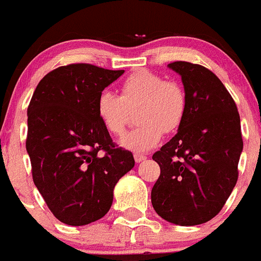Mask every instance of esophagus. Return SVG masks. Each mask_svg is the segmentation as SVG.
Masks as SVG:
<instances>
[{
    "label": "esophagus",
    "mask_w": 261,
    "mask_h": 261,
    "mask_svg": "<svg viewBox=\"0 0 261 261\" xmlns=\"http://www.w3.org/2000/svg\"><path fill=\"white\" fill-rule=\"evenodd\" d=\"M147 159V156H144V154H141V153H136L134 154V161L137 162V164H139V162L144 161V160Z\"/></svg>",
    "instance_id": "obj_1"
}]
</instances>
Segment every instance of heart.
<instances>
[{
    "mask_svg": "<svg viewBox=\"0 0 261 261\" xmlns=\"http://www.w3.org/2000/svg\"><path fill=\"white\" fill-rule=\"evenodd\" d=\"M137 107L139 125L125 133L119 144L141 153L154 148L164 137V130L172 132L181 124L187 112V95L179 82L167 81L148 69H139L124 79L120 95L105 90L96 101L102 125L114 136L124 132L129 109Z\"/></svg>",
    "mask_w": 261,
    "mask_h": 261,
    "instance_id": "obj_1",
    "label": "heart"
}]
</instances>
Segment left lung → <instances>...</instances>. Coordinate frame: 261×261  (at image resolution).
Returning <instances> with one entry per match:
<instances>
[{
    "instance_id": "left-lung-1",
    "label": "left lung",
    "mask_w": 261,
    "mask_h": 261,
    "mask_svg": "<svg viewBox=\"0 0 261 261\" xmlns=\"http://www.w3.org/2000/svg\"><path fill=\"white\" fill-rule=\"evenodd\" d=\"M167 67L181 77L187 112L175 137L152 156L161 174L151 202L165 221L195 226L216 217L236 185L244 147L240 115L212 71L181 61Z\"/></svg>"
}]
</instances>
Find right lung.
I'll list each match as a JSON object with an SVG mask.
<instances>
[{
	"instance_id": "1",
	"label": "right lung",
	"mask_w": 261,
	"mask_h": 261,
	"mask_svg": "<svg viewBox=\"0 0 261 261\" xmlns=\"http://www.w3.org/2000/svg\"><path fill=\"white\" fill-rule=\"evenodd\" d=\"M124 73L87 63L62 66L40 80L28 108L33 180L54 217L69 226L102 218L113 192L134 166L102 125L96 101Z\"/></svg>"
}]
</instances>
